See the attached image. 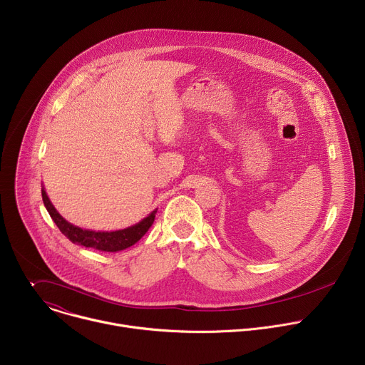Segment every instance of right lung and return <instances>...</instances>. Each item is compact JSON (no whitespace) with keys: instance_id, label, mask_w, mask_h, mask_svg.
Returning <instances> with one entry per match:
<instances>
[{"instance_id":"obj_1","label":"right lung","mask_w":365,"mask_h":365,"mask_svg":"<svg viewBox=\"0 0 365 365\" xmlns=\"http://www.w3.org/2000/svg\"><path fill=\"white\" fill-rule=\"evenodd\" d=\"M41 197H43V203L46 206L47 212L50 214L51 220L55 221V224L58 225V228L66 238H69L73 244H79L86 248H93V250H99V251H108V252H117V251H121V250H125V248L134 245L153 225L155 212H158V211H153L143 221H140L138 224L128 227L125 230H118V231H111V232H108V231L107 232H103V231L96 232V231H91V230H82V228L75 227L71 222H68L56 211V207L51 205L44 189H41Z\"/></svg>"}]
</instances>
